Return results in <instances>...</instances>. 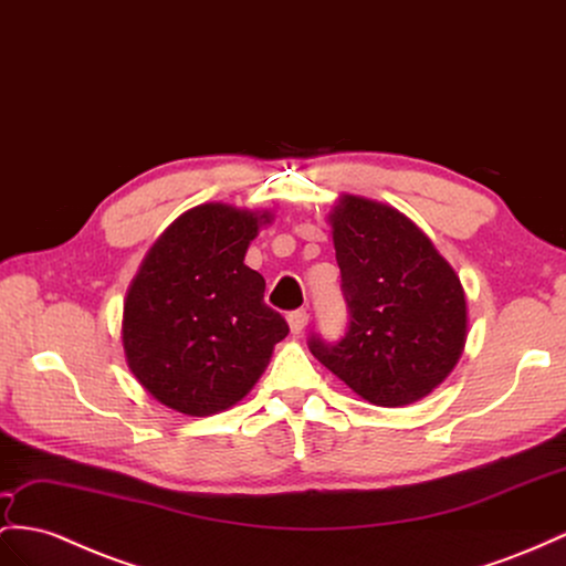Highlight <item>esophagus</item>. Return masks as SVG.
Returning a JSON list of instances; mask_svg holds the SVG:
<instances>
[{"mask_svg":"<svg viewBox=\"0 0 566 566\" xmlns=\"http://www.w3.org/2000/svg\"><path fill=\"white\" fill-rule=\"evenodd\" d=\"M286 321H289V327H292L294 335H301V332L306 329L311 315L306 311H292V313H289Z\"/></svg>","mask_w":566,"mask_h":566,"instance_id":"34e87169","label":"esophagus"}]
</instances>
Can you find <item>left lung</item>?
I'll list each match as a JSON object with an SVG mask.
<instances>
[{
	"instance_id": "1",
	"label": "left lung",
	"mask_w": 566,
	"mask_h": 566,
	"mask_svg": "<svg viewBox=\"0 0 566 566\" xmlns=\"http://www.w3.org/2000/svg\"><path fill=\"white\" fill-rule=\"evenodd\" d=\"M344 335L308 337L311 354L375 407L426 397L454 368L467 342L461 282L409 217L344 196L332 214Z\"/></svg>"
}]
</instances>
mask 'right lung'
Returning <instances> with one entry per match:
<instances>
[{
	"label": "right lung",
	"instance_id": "add662e5",
	"mask_svg": "<svg viewBox=\"0 0 566 566\" xmlns=\"http://www.w3.org/2000/svg\"><path fill=\"white\" fill-rule=\"evenodd\" d=\"M260 220L270 217L220 202L188 210L157 239L128 289V368L174 411L229 409L289 335L284 317L263 298V274L243 263Z\"/></svg>",
	"mask_w": 566,
	"mask_h": 566
}]
</instances>
